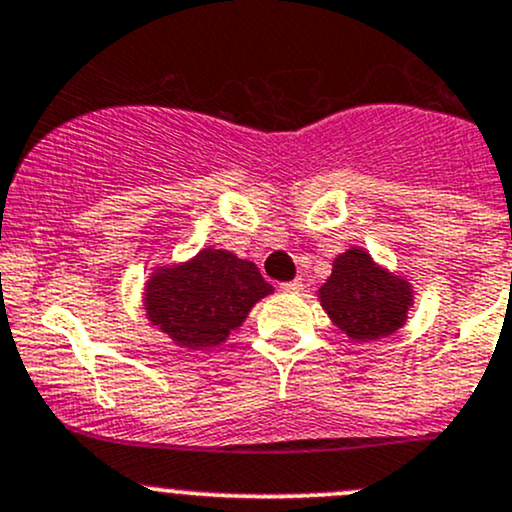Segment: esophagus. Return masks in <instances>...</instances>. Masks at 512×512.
I'll return each mask as SVG.
<instances>
[{"mask_svg":"<svg viewBox=\"0 0 512 512\" xmlns=\"http://www.w3.org/2000/svg\"><path fill=\"white\" fill-rule=\"evenodd\" d=\"M303 281H300V278H295V281H288V283H281V291H286V293H293V295H298V293H303Z\"/></svg>","mask_w":512,"mask_h":512,"instance_id":"1","label":"esophagus"}]
</instances>
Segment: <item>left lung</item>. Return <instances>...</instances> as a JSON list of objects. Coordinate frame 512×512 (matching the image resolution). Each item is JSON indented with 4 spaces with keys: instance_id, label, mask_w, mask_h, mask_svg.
<instances>
[{
    "instance_id": "1",
    "label": "left lung",
    "mask_w": 512,
    "mask_h": 512,
    "mask_svg": "<svg viewBox=\"0 0 512 512\" xmlns=\"http://www.w3.org/2000/svg\"><path fill=\"white\" fill-rule=\"evenodd\" d=\"M318 300L333 325L352 342H372L397 333L414 308L409 278L377 263L362 246L335 256L333 273L320 286Z\"/></svg>"
}]
</instances>
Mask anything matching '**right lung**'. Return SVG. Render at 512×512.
<instances>
[{"label": "right lung", "instance_id": "right-lung-1", "mask_svg": "<svg viewBox=\"0 0 512 512\" xmlns=\"http://www.w3.org/2000/svg\"><path fill=\"white\" fill-rule=\"evenodd\" d=\"M271 293L254 261L207 246L187 261L155 266L142 288V310L152 328L194 352L221 345Z\"/></svg>", "mask_w": 512, "mask_h": 512}]
</instances>
